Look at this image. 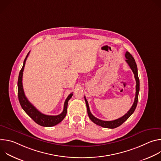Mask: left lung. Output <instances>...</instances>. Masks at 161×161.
I'll list each match as a JSON object with an SVG mask.
<instances>
[{
    "instance_id": "obj_1",
    "label": "left lung",
    "mask_w": 161,
    "mask_h": 161,
    "mask_svg": "<svg viewBox=\"0 0 161 161\" xmlns=\"http://www.w3.org/2000/svg\"><path fill=\"white\" fill-rule=\"evenodd\" d=\"M125 58H126V62L128 64V65H129L130 68L131 69V70L132 71L134 75V78L136 81V96H135V99H134V102L132 106V107L130 108V109L129 110V111L124 114V115L118 119L114 120H111V121H104V120H101L100 119H97L96 117H95L91 113L90 111V108H89V106H88V101L85 97V101L86 103V108H87V113L88 114V117L90 118V119L94 123H95L96 124L101 126L103 127L104 128H109V129H114L116 128L120 125H121L125 121H126L129 117L131 115V114L134 113L137 104V101H138V94H139V91H140V80L138 78V75H137V65L136 63L135 62L134 58H133V57L130 55V53H129L128 52H126L125 53Z\"/></svg>"
}]
</instances>
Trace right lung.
Instances as JSON below:
<instances>
[{"instance_id":"add662e5","label":"right lung","mask_w":161,"mask_h":161,"mask_svg":"<svg viewBox=\"0 0 161 161\" xmlns=\"http://www.w3.org/2000/svg\"><path fill=\"white\" fill-rule=\"evenodd\" d=\"M30 52L28 53L27 55L26 56L24 64H23V67L19 71L18 80V100L19 102V104L22 108V109L25 111V112L28 114V115L37 124L44 126V127H52L58 124H59L60 122L63 120V119L65 118L66 114H67V104L68 101L69 100L72 96L73 93L70 94L68 96L67 99L65 101L64 105V109L63 111L58 115H47L42 113H41L39 111H38L27 99L26 97L24 88H23V85H22V77H23V72L24 70V67L25 65L26 60L29 55Z\"/></svg>"}]
</instances>
